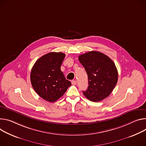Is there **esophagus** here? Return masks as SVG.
Masks as SVG:
<instances>
[{
	"instance_id": "esophagus-1",
	"label": "esophagus",
	"mask_w": 146,
	"mask_h": 146,
	"mask_svg": "<svg viewBox=\"0 0 146 146\" xmlns=\"http://www.w3.org/2000/svg\"><path fill=\"white\" fill-rule=\"evenodd\" d=\"M72 84L73 85H76L77 82H76V80H72Z\"/></svg>"
}]
</instances>
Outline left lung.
Here are the masks:
<instances>
[{"label":"left lung","instance_id":"8db88e82","mask_svg":"<svg viewBox=\"0 0 146 146\" xmlns=\"http://www.w3.org/2000/svg\"><path fill=\"white\" fill-rule=\"evenodd\" d=\"M88 76V87L83 91L84 96L93 102L108 97L115 88L118 78L114 62L98 51H91L78 56Z\"/></svg>","mask_w":146,"mask_h":146}]
</instances>
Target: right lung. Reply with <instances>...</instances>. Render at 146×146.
<instances>
[{
    "mask_svg": "<svg viewBox=\"0 0 146 146\" xmlns=\"http://www.w3.org/2000/svg\"><path fill=\"white\" fill-rule=\"evenodd\" d=\"M64 57L62 52L48 53L39 58L32 68V86L39 96L48 102L57 101L72 85L60 70Z\"/></svg>",
    "mask_w": 146,
    "mask_h": 146,
    "instance_id": "1",
    "label": "right lung"
}]
</instances>
